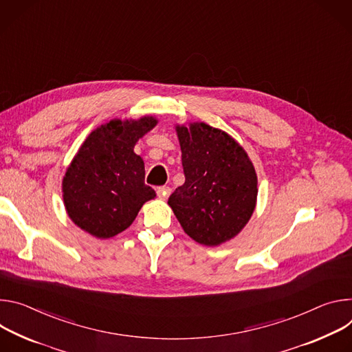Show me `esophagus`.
<instances>
[{
  "label": "esophagus",
  "instance_id": "obj_1",
  "mask_svg": "<svg viewBox=\"0 0 352 352\" xmlns=\"http://www.w3.org/2000/svg\"><path fill=\"white\" fill-rule=\"evenodd\" d=\"M169 194H170V188H169V187L164 186V187H160V188H158V196H160V199L166 200Z\"/></svg>",
  "mask_w": 352,
  "mask_h": 352
}]
</instances>
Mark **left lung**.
<instances>
[{
  "label": "left lung",
  "mask_w": 352,
  "mask_h": 352,
  "mask_svg": "<svg viewBox=\"0 0 352 352\" xmlns=\"http://www.w3.org/2000/svg\"><path fill=\"white\" fill-rule=\"evenodd\" d=\"M184 184L168 200L183 230L196 242L218 246L243 229L257 199V176L243 148L206 123L176 127Z\"/></svg>",
  "instance_id": "left-lung-1"
}]
</instances>
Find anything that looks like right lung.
Listing matches in <instances>:
<instances>
[{
	"mask_svg": "<svg viewBox=\"0 0 352 352\" xmlns=\"http://www.w3.org/2000/svg\"><path fill=\"white\" fill-rule=\"evenodd\" d=\"M153 117L113 120L89 134L63 180L65 210L75 225L99 239L127 229L156 196L146 186L135 142L156 126Z\"/></svg>",
	"mask_w": 352,
	"mask_h": 352,
	"instance_id": "add662e5",
	"label": "right lung"
}]
</instances>
